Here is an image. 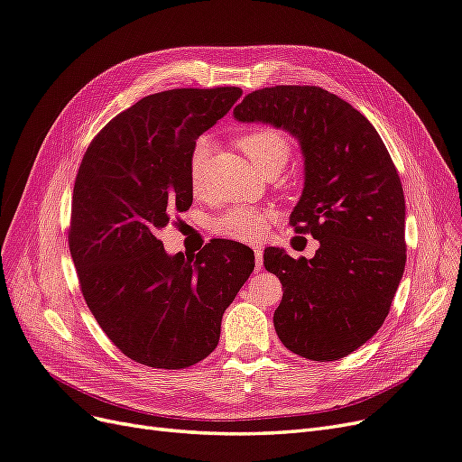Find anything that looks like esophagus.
Masks as SVG:
<instances>
[{"instance_id": "34e87169", "label": "esophagus", "mask_w": 462, "mask_h": 462, "mask_svg": "<svg viewBox=\"0 0 462 462\" xmlns=\"http://www.w3.org/2000/svg\"><path fill=\"white\" fill-rule=\"evenodd\" d=\"M254 258H256V270H262V262H263V253L260 246H254Z\"/></svg>"}]
</instances>
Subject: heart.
<instances>
[{
    "instance_id": "heart-1",
    "label": "heart",
    "mask_w": 462,
    "mask_h": 462,
    "mask_svg": "<svg viewBox=\"0 0 462 462\" xmlns=\"http://www.w3.org/2000/svg\"><path fill=\"white\" fill-rule=\"evenodd\" d=\"M239 148L246 153L250 163L260 173L268 171H282L289 162L291 146L287 136L275 129H254L236 141ZM209 141L208 138H199L192 146L190 160H189V177L194 190L202 187L204 170L209 156ZM272 219V212L268 209H256V208H233L226 216L214 221V231L226 239H233L239 243H254L260 241L268 231Z\"/></svg>"
}]
</instances>
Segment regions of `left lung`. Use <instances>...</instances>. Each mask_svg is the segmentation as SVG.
<instances>
[{"mask_svg":"<svg viewBox=\"0 0 462 462\" xmlns=\"http://www.w3.org/2000/svg\"><path fill=\"white\" fill-rule=\"evenodd\" d=\"M233 116L287 131L304 158L289 223L319 248L299 260L263 250L265 270L283 285L277 337L309 360L351 355L382 328L407 262L404 194L389 152L358 109L319 87L250 92Z\"/></svg>","mask_w":462,"mask_h":462,"instance_id":"8db88e82","label":"left lung"}]
</instances>
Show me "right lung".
Listing matches in <instances>:
<instances>
[{"mask_svg":"<svg viewBox=\"0 0 462 462\" xmlns=\"http://www.w3.org/2000/svg\"><path fill=\"white\" fill-rule=\"evenodd\" d=\"M243 96L236 87L143 97L96 134L79 167L69 248L90 312L123 355L179 370L219 341L221 318L254 270L248 246L214 239L185 260L158 231L192 204L197 138Z\"/></svg>","mask_w":462,"mask_h":462,"instance_id":"obj_1","label":"right lung"}]
</instances>
